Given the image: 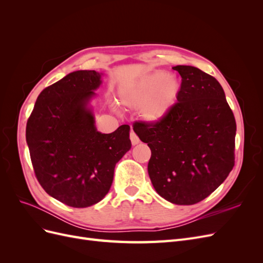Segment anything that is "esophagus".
Listing matches in <instances>:
<instances>
[{
  "label": "esophagus",
  "mask_w": 263,
  "mask_h": 263,
  "mask_svg": "<svg viewBox=\"0 0 263 263\" xmlns=\"http://www.w3.org/2000/svg\"><path fill=\"white\" fill-rule=\"evenodd\" d=\"M129 138H130V141H132V144H133V145H137L138 142H139V138H138V136L136 135V133H135L134 130H132V132H130V134H129Z\"/></svg>",
  "instance_id": "1"
}]
</instances>
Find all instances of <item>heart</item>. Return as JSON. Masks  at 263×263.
<instances>
[{
  "label": "heart",
  "mask_w": 263,
  "mask_h": 263,
  "mask_svg": "<svg viewBox=\"0 0 263 263\" xmlns=\"http://www.w3.org/2000/svg\"><path fill=\"white\" fill-rule=\"evenodd\" d=\"M179 91L180 83L177 79L159 71L142 79L132 91L128 102L135 107H145V117L156 121L168 113Z\"/></svg>",
  "instance_id": "1"
}]
</instances>
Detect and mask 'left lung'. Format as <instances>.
I'll use <instances>...</instances> for the list:
<instances>
[{"label":"left lung","instance_id":"left-lung-1","mask_svg":"<svg viewBox=\"0 0 263 263\" xmlns=\"http://www.w3.org/2000/svg\"><path fill=\"white\" fill-rule=\"evenodd\" d=\"M181 76L178 102L157 121H136L134 132L148 144V173L157 193L177 205L212 194L235 165L236 121L214 77L191 66Z\"/></svg>","mask_w":263,"mask_h":263}]
</instances>
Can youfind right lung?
I'll return each mask as SVG.
<instances>
[{
    "label": "right lung",
    "mask_w": 263,
    "mask_h": 263,
    "mask_svg": "<svg viewBox=\"0 0 263 263\" xmlns=\"http://www.w3.org/2000/svg\"><path fill=\"white\" fill-rule=\"evenodd\" d=\"M100 84L94 70L69 73L38 95L26 125L39 184L71 208L99 203L112 185L115 164L132 147L128 125L110 134L95 128L86 105Z\"/></svg>",
    "instance_id": "add662e5"
}]
</instances>
